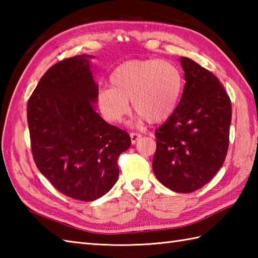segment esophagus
Listing matches in <instances>:
<instances>
[{
  "instance_id": "obj_1",
  "label": "esophagus",
  "mask_w": 258,
  "mask_h": 258,
  "mask_svg": "<svg viewBox=\"0 0 258 258\" xmlns=\"http://www.w3.org/2000/svg\"><path fill=\"white\" fill-rule=\"evenodd\" d=\"M130 136H131V142H132V144H135L136 142L139 141V139L141 138V134H139V133H135V132H132L130 134Z\"/></svg>"
}]
</instances>
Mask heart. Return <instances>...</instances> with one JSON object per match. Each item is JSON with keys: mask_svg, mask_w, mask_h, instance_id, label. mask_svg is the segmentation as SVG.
Here are the masks:
<instances>
[{"mask_svg": "<svg viewBox=\"0 0 258 258\" xmlns=\"http://www.w3.org/2000/svg\"><path fill=\"white\" fill-rule=\"evenodd\" d=\"M109 82L96 94L103 117L117 123L130 111V103L141 120L157 124L176 112L185 85L184 75L176 64L163 59H135L115 69Z\"/></svg>", "mask_w": 258, "mask_h": 258, "instance_id": "obj_1", "label": "heart"}]
</instances>
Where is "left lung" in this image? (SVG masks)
I'll use <instances>...</instances> for the list:
<instances>
[{
    "label": "left lung",
    "mask_w": 258,
    "mask_h": 258,
    "mask_svg": "<svg viewBox=\"0 0 258 258\" xmlns=\"http://www.w3.org/2000/svg\"><path fill=\"white\" fill-rule=\"evenodd\" d=\"M185 86L178 107L155 131L153 171L177 193H191L220 171L227 154L232 103L215 75L180 57Z\"/></svg>",
    "instance_id": "obj_1"
}]
</instances>
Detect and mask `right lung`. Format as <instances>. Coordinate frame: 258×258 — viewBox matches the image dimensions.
<instances>
[{
    "label": "right lung",
    "instance_id": "obj_1",
    "mask_svg": "<svg viewBox=\"0 0 258 258\" xmlns=\"http://www.w3.org/2000/svg\"><path fill=\"white\" fill-rule=\"evenodd\" d=\"M54 64L27 102L32 154L37 168L62 194L92 202L118 178L117 158L131 146L127 132L95 111L98 86L89 58Z\"/></svg>",
    "mask_w": 258,
    "mask_h": 258
}]
</instances>
